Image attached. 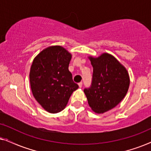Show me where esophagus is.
I'll use <instances>...</instances> for the list:
<instances>
[{"mask_svg": "<svg viewBox=\"0 0 151 151\" xmlns=\"http://www.w3.org/2000/svg\"><path fill=\"white\" fill-rule=\"evenodd\" d=\"M78 86H79L80 88H81L82 86V82H79V83H78Z\"/></svg>", "mask_w": 151, "mask_h": 151, "instance_id": "obj_1", "label": "esophagus"}]
</instances>
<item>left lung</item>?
Returning <instances> with one entry per match:
<instances>
[{
  "label": "left lung",
  "mask_w": 151,
  "mask_h": 151,
  "mask_svg": "<svg viewBox=\"0 0 151 151\" xmlns=\"http://www.w3.org/2000/svg\"><path fill=\"white\" fill-rule=\"evenodd\" d=\"M93 68L91 85L84 89L94 112L103 113L117 106L124 98L130 84L127 70L112 55L90 56Z\"/></svg>",
  "instance_id": "left-lung-1"
}]
</instances>
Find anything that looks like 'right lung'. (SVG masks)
Instances as JSON below:
<instances>
[{"mask_svg": "<svg viewBox=\"0 0 151 151\" xmlns=\"http://www.w3.org/2000/svg\"><path fill=\"white\" fill-rule=\"evenodd\" d=\"M71 54L61 46H51L35 58L29 80L33 96L51 113L63 111L72 93L79 87L69 71Z\"/></svg>", "mask_w": 151, "mask_h": 151, "instance_id": "obj_1", "label": "right lung"}]
</instances>
